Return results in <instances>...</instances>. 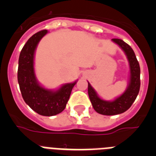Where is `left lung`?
<instances>
[{
  "label": "left lung",
  "mask_w": 156,
  "mask_h": 156,
  "mask_svg": "<svg viewBox=\"0 0 156 156\" xmlns=\"http://www.w3.org/2000/svg\"><path fill=\"white\" fill-rule=\"evenodd\" d=\"M119 45L127 58L129 66V80L128 86L120 96L113 101H105L99 98L97 92L88 82V95L94 109L98 113L105 115L121 114L130 108L140 90V66L133 49L120 39H112Z\"/></svg>",
  "instance_id": "1"
}]
</instances>
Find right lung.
I'll use <instances>...</instances> for the list:
<instances>
[{
  "instance_id": "add662e5",
  "label": "right lung",
  "mask_w": 156,
  "mask_h": 156,
  "mask_svg": "<svg viewBox=\"0 0 156 156\" xmlns=\"http://www.w3.org/2000/svg\"><path fill=\"white\" fill-rule=\"evenodd\" d=\"M47 34L46 30L35 34L22 49L19 58L18 82L25 102L37 113L52 116L65 109L77 80L63 84L55 90L44 88L38 83L34 71V55L38 43Z\"/></svg>"
}]
</instances>
